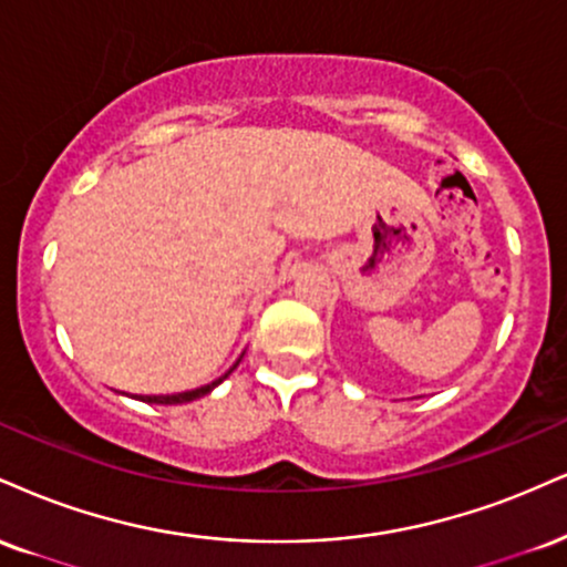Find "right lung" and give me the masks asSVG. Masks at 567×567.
<instances>
[{"label":"right lung","instance_id":"1","mask_svg":"<svg viewBox=\"0 0 567 567\" xmlns=\"http://www.w3.org/2000/svg\"><path fill=\"white\" fill-rule=\"evenodd\" d=\"M243 357H245V353H240V359H237L235 364H231L229 370L221 374V378L214 380V383H208V385L193 388V391H182V393H166V395H132V399H136V401H145V404H166V406H168V404H189V401H195V399H203V395H208L210 391H214L216 385H221L224 380H227L229 374L237 370V364H240ZM126 395H128V393H126Z\"/></svg>","mask_w":567,"mask_h":567}]
</instances>
